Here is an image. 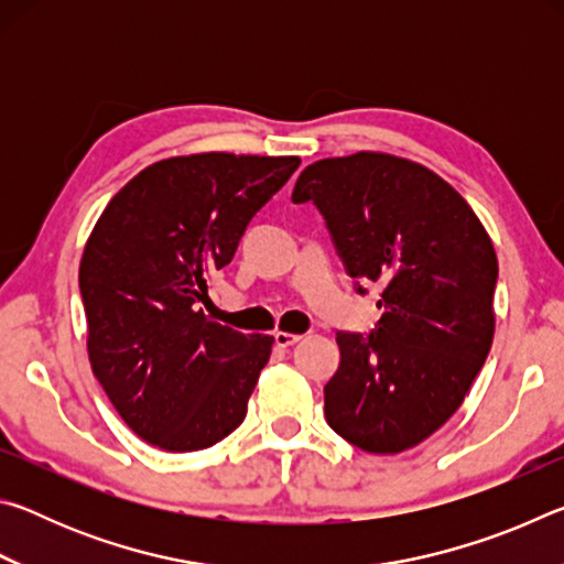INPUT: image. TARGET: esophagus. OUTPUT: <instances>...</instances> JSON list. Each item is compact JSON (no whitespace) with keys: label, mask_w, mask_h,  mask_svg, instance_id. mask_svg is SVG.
<instances>
[{"label":"esophagus","mask_w":564,"mask_h":564,"mask_svg":"<svg viewBox=\"0 0 564 564\" xmlns=\"http://www.w3.org/2000/svg\"><path fill=\"white\" fill-rule=\"evenodd\" d=\"M273 338H275V346H281V348H291L301 340L299 333H285V330H275Z\"/></svg>","instance_id":"1"}]
</instances>
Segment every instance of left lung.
Returning <instances> with one entry per match:
<instances>
[{
    "label": "left lung",
    "mask_w": 564,
    "mask_h": 564,
    "mask_svg": "<svg viewBox=\"0 0 564 564\" xmlns=\"http://www.w3.org/2000/svg\"><path fill=\"white\" fill-rule=\"evenodd\" d=\"M291 198L316 204L360 295L380 285L376 328L336 336L328 425L366 453L415 447L463 405L490 352V236L447 181L376 151L305 166Z\"/></svg>",
    "instance_id": "obj_1"
}]
</instances>
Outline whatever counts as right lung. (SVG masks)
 <instances>
[{
  "instance_id": "right-lung-1",
  "label": "right lung",
  "mask_w": 564,
  "mask_h": 564,
  "mask_svg": "<svg viewBox=\"0 0 564 564\" xmlns=\"http://www.w3.org/2000/svg\"><path fill=\"white\" fill-rule=\"evenodd\" d=\"M299 156L224 151L156 161L133 176L84 246L79 291L94 376L141 441L212 447L243 423L273 336L204 316L208 279Z\"/></svg>"
}]
</instances>
